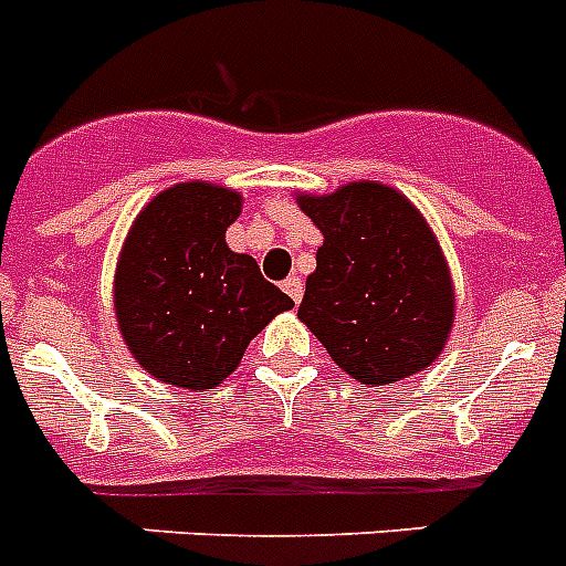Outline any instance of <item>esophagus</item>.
<instances>
[{"instance_id":"1","label":"esophagus","mask_w":566,"mask_h":566,"mask_svg":"<svg viewBox=\"0 0 566 566\" xmlns=\"http://www.w3.org/2000/svg\"><path fill=\"white\" fill-rule=\"evenodd\" d=\"M284 293H287L290 298H293V302H302V293H304V287H302V279L298 276H290V279H284Z\"/></svg>"}]
</instances>
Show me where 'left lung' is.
Returning <instances> with one entry per match:
<instances>
[{
  "mask_svg": "<svg viewBox=\"0 0 566 566\" xmlns=\"http://www.w3.org/2000/svg\"><path fill=\"white\" fill-rule=\"evenodd\" d=\"M296 201L324 235L298 304L307 331L361 385H396L430 367L453 331L455 287L424 213L367 179Z\"/></svg>",
  "mask_w": 566,
  "mask_h": 566,
  "instance_id": "1",
  "label": "left lung"
}]
</instances>
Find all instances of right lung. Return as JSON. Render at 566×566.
<instances>
[{
    "label": "right lung",
    "instance_id": "right-lung-1",
    "mask_svg": "<svg viewBox=\"0 0 566 566\" xmlns=\"http://www.w3.org/2000/svg\"><path fill=\"white\" fill-rule=\"evenodd\" d=\"M242 193L213 181H179L134 219L113 273V311L130 356L156 381L213 390L248 344L293 298L264 282L253 255L224 242Z\"/></svg>",
    "mask_w": 566,
    "mask_h": 566
}]
</instances>
